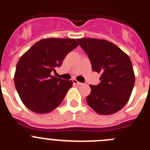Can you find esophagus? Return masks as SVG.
Listing matches in <instances>:
<instances>
[{
	"instance_id": "1",
	"label": "esophagus",
	"mask_w": 150,
	"mask_h": 150,
	"mask_svg": "<svg viewBox=\"0 0 150 150\" xmlns=\"http://www.w3.org/2000/svg\"><path fill=\"white\" fill-rule=\"evenodd\" d=\"M73 83H74V84H76V85H77V86H81V85H83V83H80V82H78L77 80L75 79H73Z\"/></svg>"
}]
</instances>
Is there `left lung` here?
I'll use <instances>...</instances> for the list:
<instances>
[{
    "label": "left lung",
    "instance_id": "1",
    "mask_svg": "<svg viewBox=\"0 0 150 150\" xmlns=\"http://www.w3.org/2000/svg\"><path fill=\"white\" fill-rule=\"evenodd\" d=\"M88 55L92 71L100 74V83L90 86L86 101L100 115H110L122 108L130 98L135 81L131 59L114 43L95 38L77 39Z\"/></svg>",
    "mask_w": 150,
    "mask_h": 150
}]
</instances>
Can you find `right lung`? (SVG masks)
Segmentation results:
<instances>
[{"mask_svg": "<svg viewBox=\"0 0 150 150\" xmlns=\"http://www.w3.org/2000/svg\"><path fill=\"white\" fill-rule=\"evenodd\" d=\"M71 38H46L23 54L16 64L14 83L21 100L37 113H47L59 107L73 82L52 76L67 54L78 46Z\"/></svg>", "mask_w": 150, "mask_h": 150, "instance_id": "add662e5", "label": "right lung"}]
</instances>
